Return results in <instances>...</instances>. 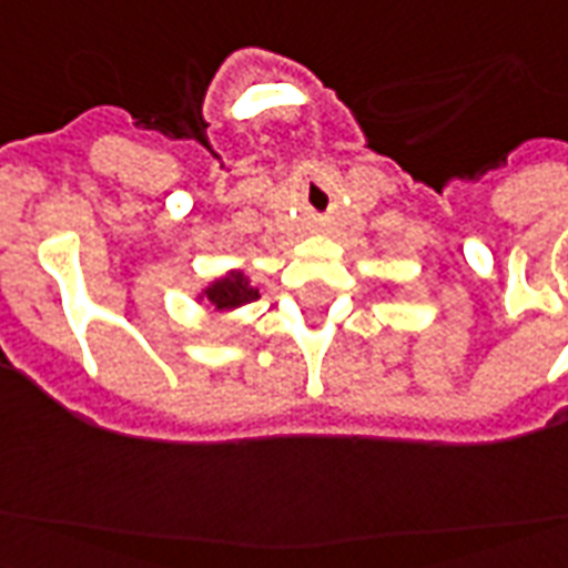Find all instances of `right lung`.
<instances>
[{"mask_svg": "<svg viewBox=\"0 0 568 568\" xmlns=\"http://www.w3.org/2000/svg\"><path fill=\"white\" fill-rule=\"evenodd\" d=\"M203 297L209 301V306H214V312H230L258 301V288L250 285L244 271H230V274L221 276V280H214L212 285H205L203 294H200V301H203Z\"/></svg>", "mask_w": 568, "mask_h": 568, "instance_id": "1", "label": "right lung"}]
</instances>
